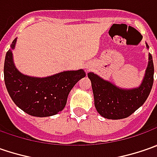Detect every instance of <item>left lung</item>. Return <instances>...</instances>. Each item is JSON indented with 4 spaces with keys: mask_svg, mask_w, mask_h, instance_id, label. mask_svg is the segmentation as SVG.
<instances>
[{
    "mask_svg": "<svg viewBox=\"0 0 157 157\" xmlns=\"http://www.w3.org/2000/svg\"><path fill=\"white\" fill-rule=\"evenodd\" d=\"M87 75L92 82L97 112L106 119L120 120L130 116L148 99L154 82V63L149 53L148 67L142 85L131 90L117 87L93 72Z\"/></svg>",
    "mask_w": 157,
    "mask_h": 157,
    "instance_id": "1",
    "label": "left lung"
}]
</instances>
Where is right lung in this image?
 Here are the masks:
<instances>
[{
    "label": "right lung",
    "mask_w": 157,
    "mask_h": 157,
    "mask_svg": "<svg viewBox=\"0 0 157 157\" xmlns=\"http://www.w3.org/2000/svg\"><path fill=\"white\" fill-rule=\"evenodd\" d=\"M16 39L11 44L15 48ZM86 76L83 70L68 71L47 78H33L21 74L13 63L12 52L6 53L4 81L9 96L22 111L36 117L57 114L66 105L71 90Z\"/></svg>",
    "instance_id": "obj_1"
}]
</instances>
